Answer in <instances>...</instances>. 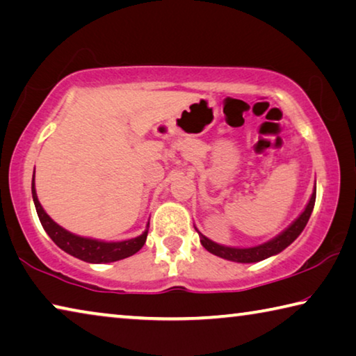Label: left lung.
Here are the masks:
<instances>
[{
    "label": "left lung",
    "instance_id": "8db88e82",
    "mask_svg": "<svg viewBox=\"0 0 356 356\" xmlns=\"http://www.w3.org/2000/svg\"><path fill=\"white\" fill-rule=\"evenodd\" d=\"M314 204H316V188H314V191H312L311 200L308 202V206H306V209L303 210V213H301L298 218L286 229L284 232H281L278 237L272 238L267 243L251 246V248H231V246H222V245L212 242V240H209L206 236H202L197 229L196 231H197V234H200V238H201V243L204 248H206L209 252H212V254L222 257V259H227V261H232V262H242V264L259 262L270 256L278 254V252H281L282 250H286L287 246L300 236L301 231H303L306 226V222H308V220H309L312 209H314Z\"/></svg>",
    "mask_w": 356,
    "mask_h": 356
}]
</instances>
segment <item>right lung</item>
Masks as SVG:
<instances>
[{
  "label": "right lung",
  "mask_w": 356,
  "mask_h": 356,
  "mask_svg": "<svg viewBox=\"0 0 356 356\" xmlns=\"http://www.w3.org/2000/svg\"><path fill=\"white\" fill-rule=\"evenodd\" d=\"M31 191H33L34 206H35V210H38V216L42 222V226L45 229V232L50 236V238L59 246V248L65 252H69L70 256L81 259L84 262L106 264V262L120 261V259L134 256L135 252L140 251L143 248V245L146 243L147 229L141 234L140 237L124 240V242H102V240L75 236V234L65 231L64 227L56 225V222L47 215L45 210L42 209L40 202L38 200V195H35L34 177L31 184ZM147 227H149V222H147Z\"/></svg>",
  "instance_id": "1"
}]
</instances>
